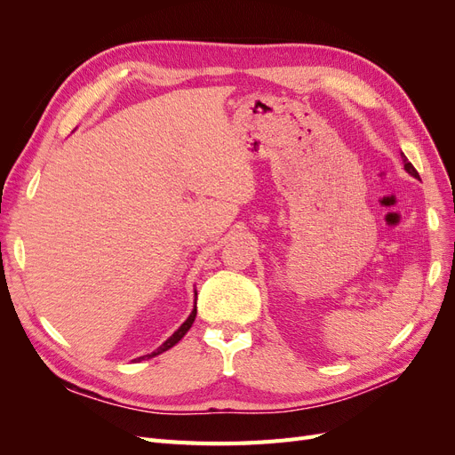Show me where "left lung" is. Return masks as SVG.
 Here are the masks:
<instances>
[{
	"label": "left lung",
	"instance_id": "8db88e82",
	"mask_svg": "<svg viewBox=\"0 0 455 455\" xmlns=\"http://www.w3.org/2000/svg\"><path fill=\"white\" fill-rule=\"evenodd\" d=\"M403 163H404V169H406V172H408V174H411L414 178H419L418 171L414 169V164H411V163L406 159V156H404V154H403Z\"/></svg>",
	"mask_w": 455,
	"mask_h": 455
}]
</instances>
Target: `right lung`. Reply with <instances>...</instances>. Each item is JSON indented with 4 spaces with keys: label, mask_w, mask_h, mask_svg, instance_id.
<instances>
[{
    "label": "right lung",
    "mask_w": 455,
    "mask_h": 455,
    "mask_svg": "<svg viewBox=\"0 0 455 455\" xmlns=\"http://www.w3.org/2000/svg\"><path fill=\"white\" fill-rule=\"evenodd\" d=\"M196 296H197V292H196ZM196 315H197V309L194 307V311H191V315L188 316V319H186V323L180 326V328H178L176 330V332L167 339V341H164L163 343V346H159L154 353H149V355H144V356H139V359H134V363H140V361H146V359H151V356H157V355H161V353H164V351H167V349H171L172 346H176V343L178 341H180L184 336H186V332H188V330L191 328V324H194V321H196Z\"/></svg>",
    "instance_id": "right-lung-1"
}]
</instances>
